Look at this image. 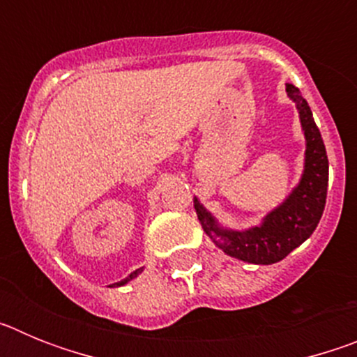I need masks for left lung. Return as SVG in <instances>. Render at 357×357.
Masks as SVG:
<instances>
[{"mask_svg": "<svg viewBox=\"0 0 357 357\" xmlns=\"http://www.w3.org/2000/svg\"><path fill=\"white\" fill-rule=\"evenodd\" d=\"M286 93L298 110L305 137L304 169L291 193L273 207L259 225L241 230L225 227L197 197L193 200L202 229L211 241L230 257L250 264H273L284 259L313 234L326 207L329 160L324 139L301 91L288 84Z\"/></svg>", "mask_w": 357, "mask_h": 357, "instance_id": "8db88e82", "label": "left lung"}]
</instances>
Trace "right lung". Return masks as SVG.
I'll return each mask as SVG.
<instances>
[{"label": "right lung", "instance_id": "1", "mask_svg": "<svg viewBox=\"0 0 357 357\" xmlns=\"http://www.w3.org/2000/svg\"><path fill=\"white\" fill-rule=\"evenodd\" d=\"M141 272H143V268H137V270H135V272H132L130 275H128V277H125V279H123V280H119V282H114V284L110 286V288H119V286H125V284H128V282H130L132 279H135V277L139 275Z\"/></svg>", "mask_w": 357, "mask_h": 357}]
</instances>
